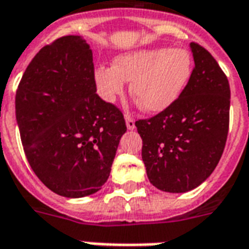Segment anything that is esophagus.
<instances>
[{"instance_id":"1","label":"esophagus","mask_w":249,"mask_h":249,"mask_svg":"<svg viewBox=\"0 0 249 249\" xmlns=\"http://www.w3.org/2000/svg\"><path fill=\"white\" fill-rule=\"evenodd\" d=\"M125 123H126V128L129 130H133L136 128L135 125V119L130 117V116H125Z\"/></svg>"}]
</instances>
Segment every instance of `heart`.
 Here are the masks:
<instances>
[{
  "label": "heart",
  "instance_id": "obj_1",
  "mask_svg": "<svg viewBox=\"0 0 249 249\" xmlns=\"http://www.w3.org/2000/svg\"><path fill=\"white\" fill-rule=\"evenodd\" d=\"M192 74V58L184 49L151 48L124 53L113 66H100L94 78L105 101L124 92L125 81H132L130 93L149 113L171 107L184 92Z\"/></svg>",
  "mask_w": 249,
  "mask_h": 249
}]
</instances>
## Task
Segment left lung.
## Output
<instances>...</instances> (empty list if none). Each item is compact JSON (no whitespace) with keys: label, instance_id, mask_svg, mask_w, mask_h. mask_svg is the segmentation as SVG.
<instances>
[{"label":"left lung","instance_id":"left-lung-1","mask_svg":"<svg viewBox=\"0 0 249 249\" xmlns=\"http://www.w3.org/2000/svg\"><path fill=\"white\" fill-rule=\"evenodd\" d=\"M195 68L184 92L151 119L136 121L148 178L164 192L184 193L213 172L228 136V78L207 49L191 42Z\"/></svg>","mask_w":249,"mask_h":249}]
</instances>
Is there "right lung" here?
Listing matches in <instances>:
<instances>
[{"label": "right lung", "mask_w": 249, "mask_h": 249, "mask_svg": "<svg viewBox=\"0 0 249 249\" xmlns=\"http://www.w3.org/2000/svg\"><path fill=\"white\" fill-rule=\"evenodd\" d=\"M93 53L80 36L44 46L16 93V119L30 167L51 191L85 197L107 183L124 116L96 93Z\"/></svg>", "instance_id": "add662e5"}]
</instances>
